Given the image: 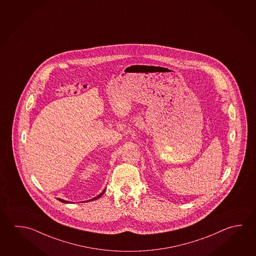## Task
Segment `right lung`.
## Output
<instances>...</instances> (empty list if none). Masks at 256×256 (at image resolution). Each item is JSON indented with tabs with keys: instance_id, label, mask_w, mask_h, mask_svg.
<instances>
[{
	"instance_id": "add662e5",
	"label": "right lung",
	"mask_w": 256,
	"mask_h": 256,
	"mask_svg": "<svg viewBox=\"0 0 256 256\" xmlns=\"http://www.w3.org/2000/svg\"><path fill=\"white\" fill-rule=\"evenodd\" d=\"M106 188H104V190H102V193H101V194H99V195L96 196V198H92V200H89V201H93V200H98V198H100L101 196L104 195V191H106ZM58 200H60V202H63V203H70V202H68V201H66V200H61V198H58Z\"/></svg>"
}]
</instances>
